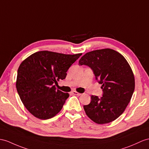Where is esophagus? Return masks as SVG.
Here are the masks:
<instances>
[{
	"label": "esophagus",
	"instance_id": "34e87169",
	"mask_svg": "<svg viewBox=\"0 0 149 149\" xmlns=\"http://www.w3.org/2000/svg\"><path fill=\"white\" fill-rule=\"evenodd\" d=\"M72 94H74V95H78V96H79V95H81V93H78V92H76V91H72Z\"/></svg>",
	"mask_w": 149,
	"mask_h": 149
}]
</instances>
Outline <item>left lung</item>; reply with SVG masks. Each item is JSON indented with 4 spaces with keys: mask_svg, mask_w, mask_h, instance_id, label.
I'll use <instances>...</instances> for the list:
<instances>
[{
    "mask_svg": "<svg viewBox=\"0 0 149 149\" xmlns=\"http://www.w3.org/2000/svg\"><path fill=\"white\" fill-rule=\"evenodd\" d=\"M79 65L92 69L102 85L103 95H92L91 102L83 106L88 117L97 124H106L123 114L135 90V77L130 64L121 54L111 49L86 53Z\"/></svg>",
    "mask_w": 149,
    "mask_h": 149,
    "instance_id": "obj_1",
    "label": "left lung"
}]
</instances>
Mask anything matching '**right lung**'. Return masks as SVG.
<instances>
[{"label": "right lung", "mask_w": 149, "mask_h": 149, "mask_svg": "<svg viewBox=\"0 0 149 149\" xmlns=\"http://www.w3.org/2000/svg\"><path fill=\"white\" fill-rule=\"evenodd\" d=\"M81 54L43 50L31 54L21 63L17 70L16 89L32 115L48 119L62 109L70 95L57 90L54 84L65 79L68 69Z\"/></svg>", "instance_id": "obj_1"}]
</instances>
